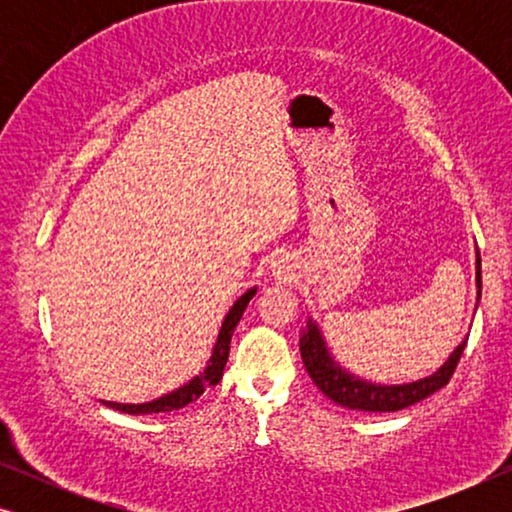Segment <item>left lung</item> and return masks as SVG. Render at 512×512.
<instances>
[{"mask_svg":"<svg viewBox=\"0 0 512 512\" xmlns=\"http://www.w3.org/2000/svg\"><path fill=\"white\" fill-rule=\"evenodd\" d=\"M475 284H478V298L482 291V270H480V256L475 261ZM468 340V338H466ZM466 340L454 349L443 366L436 373L424 377V380L410 382V384H373L361 380L347 373L340 363L328 352L324 335H321L319 326L310 319L307 328L300 338V356H303L305 370L310 373L312 382L324 391V394L347 410H361V412H396L424 401L426 396L436 394L443 389L450 377L454 375V368L464 354Z\"/></svg>","mask_w":512,"mask_h":512,"instance_id":"8db88e82","label":"left lung"}]
</instances>
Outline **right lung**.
<instances>
[{"label":"right lung","instance_id":"1","mask_svg":"<svg viewBox=\"0 0 512 512\" xmlns=\"http://www.w3.org/2000/svg\"><path fill=\"white\" fill-rule=\"evenodd\" d=\"M254 296H256V286L235 300V305L230 307L226 319H223L219 338H216V345L212 349V356H209L207 368L202 370L200 375H195L193 380H188L184 387L174 389V391H170V394L160 396V398H156V401H149V403H111V401H102V403L118 412H128V415H153V412H172V410L186 408L188 403L198 401V398L205 394L209 387L219 384L223 368H226V361H228L230 338H233L235 326L240 324L242 314H244V310H247L249 300Z\"/></svg>","mask_w":512,"mask_h":512}]
</instances>
